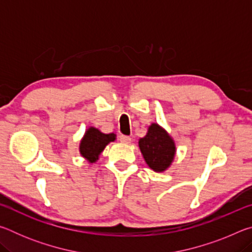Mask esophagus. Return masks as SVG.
Instances as JSON below:
<instances>
[{
    "mask_svg": "<svg viewBox=\"0 0 252 252\" xmlns=\"http://www.w3.org/2000/svg\"><path fill=\"white\" fill-rule=\"evenodd\" d=\"M119 139H120V141L122 143H130L131 142V138L129 135H125V134H121L119 136Z\"/></svg>",
    "mask_w": 252,
    "mask_h": 252,
    "instance_id": "1",
    "label": "esophagus"
}]
</instances>
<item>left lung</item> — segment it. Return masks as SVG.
<instances>
[{"label":"left lung","mask_w":252,"mask_h":252,"mask_svg":"<svg viewBox=\"0 0 252 252\" xmlns=\"http://www.w3.org/2000/svg\"><path fill=\"white\" fill-rule=\"evenodd\" d=\"M139 147L147 164L157 172L164 171L171 164L176 152L172 139L156 123L149 127L147 135L139 140Z\"/></svg>","instance_id":"1"}]
</instances>
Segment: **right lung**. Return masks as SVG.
Listing matches in <instances>:
<instances>
[{
    "label": "right lung",
    "instance_id": "right-lung-1",
    "mask_svg": "<svg viewBox=\"0 0 252 252\" xmlns=\"http://www.w3.org/2000/svg\"><path fill=\"white\" fill-rule=\"evenodd\" d=\"M116 140L114 133H102L95 127H90L83 136L80 144V152L90 162L97 160L100 153L104 150L105 146Z\"/></svg>",
    "mask_w": 252,
    "mask_h": 252
}]
</instances>
